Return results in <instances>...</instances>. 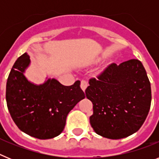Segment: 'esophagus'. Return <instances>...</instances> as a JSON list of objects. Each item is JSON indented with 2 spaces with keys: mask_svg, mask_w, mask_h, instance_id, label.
Segmentation results:
<instances>
[{
  "mask_svg": "<svg viewBox=\"0 0 159 159\" xmlns=\"http://www.w3.org/2000/svg\"><path fill=\"white\" fill-rule=\"evenodd\" d=\"M88 82H87L86 80H82V81H81V83H80V88H81V89H82L83 91H84V92H85V90H86V88H87V87H88Z\"/></svg>",
  "mask_w": 159,
  "mask_h": 159,
  "instance_id": "34e87169",
  "label": "esophagus"
}]
</instances>
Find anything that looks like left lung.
Returning <instances> with one entry per match:
<instances>
[{
    "mask_svg": "<svg viewBox=\"0 0 159 159\" xmlns=\"http://www.w3.org/2000/svg\"><path fill=\"white\" fill-rule=\"evenodd\" d=\"M85 93L93 103L91 126L96 134L111 139L138 131L151 107V83L135 59L108 66L97 79L90 80Z\"/></svg>",
    "mask_w": 159,
    "mask_h": 159,
    "instance_id": "1",
    "label": "left lung"
}]
</instances>
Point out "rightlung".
<instances>
[{"instance_id":"add662e5","label":"right lung","mask_w":159,"mask_h":159,"mask_svg":"<svg viewBox=\"0 0 159 159\" xmlns=\"http://www.w3.org/2000/svg\"><path fill=\"white\" fill-rule=\"evenodd\" d=\"M30 63L25 52L12 66L6 84L7 107L21 131L49 139L61 134L68 113L85 95L80 80L71 86H64L54 78L39 85L30 82L25 75Z\"/></svg>"}]
</instances>
